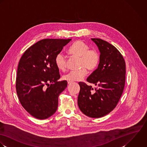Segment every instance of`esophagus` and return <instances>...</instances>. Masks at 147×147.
I'll use <instances>...</instances> for the list:
<instances>
[{"mask_svg": "<svg viewBox=\"0 0 147 147\" xmlns=\"http://www.w3.org/2000/svg\"><path fill=\"white\" fill-rule=\"evenodd\" d=\"M71 83H73V81H67V84H71Z\"/></svg>", "mask_w": 147, "mask_h": 147, "instance_id": "obj_1", "label": "esophagus"}]
</instances>
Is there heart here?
<instances>
[{
	"label": "heart",
	"mask_w": 147,
	"mask_h": 147,
	"mask_svg": "<svg viewBox=\"0 0 147 147\" xmlns=\"http://www.w3.org/2000/svg\"><path fill=\"white\" fill-rule=\"evenodd\" d=\"M69 52L73 56L81 58L80 66L82 68L77 70H71L63 76L66 81H77L82 80L87 74L86 68L90 71L95 70L99 65L100 55L95 49H90L85 42L78 40L74 42L69 48ZM56 65L59 70L63 71L66 68V59L64 55L59 53L56 58Z\"/></svg>",
	"instance_id": "b5f03b06"
}]
</instances>
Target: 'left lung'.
<instances>
[{"mask_svg": "<svg viewBox=\"0 0 147 147\" xmlns=\"http://www.w3.org/2000/svg\"><path fill=\"white\" fill-rule=\"evenodd\" d=\"M100 52L97 69L87 78L96 88L79 82L80 91L78 105L88 117H102L117 106L122 95L125 81V63L117 49L100 38H91Z\"/></svg>", "mask_w": 147, "mask_h": 147, "instance_id": "obj_1", "label": "left lung"}]
</instances>
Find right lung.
<instances>
[{
  "label": "right lung",
  "instance_id": "right-lung-1",
  "mask_svg": "<svg viewBox=\"0 0 147 147\" xmlns=\"http://www.w3.org/2000/svg\"><path fill=\"white\" fill-rule=\"evenodd\" d=\"M71 39H43L30 47L19 61L16 82L20 102L32 117L45 119L57 111L59 95L67 87L58 81L56 56Z\"/></svg>",
  "mask_w": 147,
  "mask_h": 147
}]
</instances>
